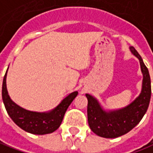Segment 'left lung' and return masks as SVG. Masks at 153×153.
I'll return each mask as SVG.
<instances>
[{
    "label": "left lung",
    "instance_id": "left-lung-1",
    "mask_svg": "<svg viewBox=\"0 0 153 153\" xmlns=\"http://www.w3.org/2000/svg\"><path fill=\"white\" fill-rule=\"evenodd\" d=\"M130 50L140 60L143 74L142 90L140 96L123 109L107 112L101 108L95 97L89 94L85 95L88 99L87 118L90 128L98 136L113 139L128 133L140 122L148 109L152 93L149 72L135 49L131 47Z\"/></svg>",
    "mask_w": 153,
    "mask_h": 153
}]
</instances>
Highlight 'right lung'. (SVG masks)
I'll return each mask as SVG.
<instances>
[{
	"label": "right lung",
	"mask_w": 153,
	"mask_h": 153,
	"mask_svg": "<svg viewBox=\"0 0 153 153\" xmlns=\"http://www.w3.org/2000/svg\"><path fill=\"white\" fill-rule=\"evenodd\" d=\"M7 72L2 83V100L11 119L20 128L33 134H46L56 131L62 122L66 110L78 95V91L70 93L57 107L50 112L40 113L26 110L11 100L6 84Z\"/></svg>",
	"instance_id": "1"
}]
</instances>
